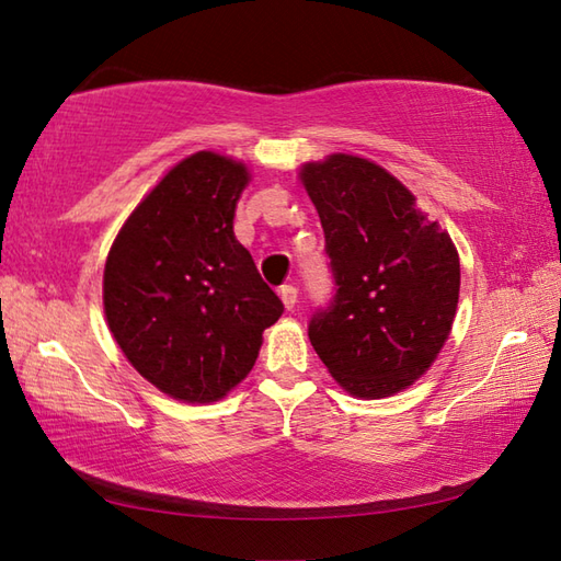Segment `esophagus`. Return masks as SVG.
I'll list each match as a JSON object with an SVG mask.
<instances>
[{
  "label": "esophagus",
  "instance_id": "esophagus-1",
  "mask_svg": "<svg viewBox=\"0 0 561 561\" xmlns=\"http://www.w3.org/2000/svg\"><path fill=\"white\" fill-rule=\"evenodd\" d=\"M279 299L284 304V308H287V311H291V308L296 306V301H299V289L291 287V284H287V287L279 289Z\"/></svg>",
  "mask_w": 561,
  "mask_h": 561
}]
</instances>
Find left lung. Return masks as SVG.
Masks as SVG:
<instances>
[{
	"label": "left lung",
	"instance_id": "1",
	"mask_svg": "<svg viewBox=\"0 0 561 561\" xmlns=\"http://www.w3.org/2000/svg\"><path fill=\"white\" fill-rule=\"evenodd\" d=\"M299 181L325 231L335 304L308 337L342 390L390 398L422 378L450 335L460 257L448 231L383 165L354 153L306 161Z\"/></svg>",
	"mask_w": 561,
	"mask_h": 561
}]
</instances>
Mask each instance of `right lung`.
<instances>
[{"label": "right lung", "instance_id": "obj_1", "mask_svg": "<svg viewBox=\"0 0 561 561\" xmlns=\"http://www.w3.org/2000/svg\"><path fill=\"white\" fill-rule=\"evenodd\" d=\"M250 169L217 151L178 161L117 231L103 311L135 371L181 402H217L255 366L284 306L233 217Z\"/></svg>", "mask_w": 561, "mask_h": 561}]
</instances>
